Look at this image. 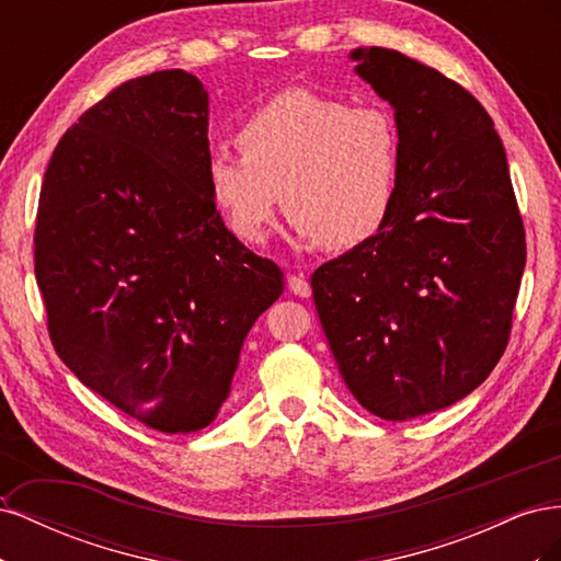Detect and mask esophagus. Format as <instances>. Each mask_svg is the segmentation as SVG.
Masks as SVG:
<instances>
[{
  "label": "esophagus",
  "instance_id": "1",
  "mask_svg": "<svg viewBox=\"0 0 561 561\" xmlns=\"http://www.w3.org/2000/svg\"><path fill=\"white\" fill-rule=\"evenodd\" d=\"M287 287H290V293L297 297H311V285H309V278L304 274L287 278Z\"/></svg>",
  "mask_w": 561,
  "mask_h": 561
}]
</instances>
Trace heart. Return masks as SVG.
<instances>
[{
	"label": "heart",
	"mask_w": 561,
	"mask_h": 561,
	"mask_svg": "<svg viewBox=\"0 0 561 561\" xmlns=\"http://www.w3.org/2000/svg\"><path fill=\"white\" fill-rule=\"evenodd\" d=\"M236 145L210 151L206 180L241 241L262 239L278 192L293 229L330 250L371 241L393 213L400 135L383 107L287 89L243 118Z\"/></svg>",
	"instance_id": "heart-1"
}]
</instances>
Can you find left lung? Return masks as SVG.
<instances>
[{
	"label": "left lung",
	"mask_w": 561,
	"mask_h": 561,
	"mask_svg": "<svg viewBox=\"0 0 561 561\" xmlns=\"http://www.w3.org/2000/svg\"><path fill=\"white\" fill-rule=\"evenodd\" d=\"M396 110L398 194L375 239L316 268L339 375L367 412L407 421L466 398L501 360L526 262L505 149L461 83L400 50H353Z\"/></svg>",
	"instance_id": "8db88e82"
}]
</instances>
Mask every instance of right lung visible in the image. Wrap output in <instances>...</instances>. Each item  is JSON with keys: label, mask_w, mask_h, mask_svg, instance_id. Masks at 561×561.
<instances>
[{"label": "right lung", "mask_w": 561, "mask_h": 561, "mask_svg": "<svg viewBox=\"0 0 561 561\" xmlns=\"http://www.w3.org/2000/svg\"><path fill=\"white\" fill-rule=\"evenodd\" d=\"M208 93L182 70L118 83L65 130L42 182L35 274L60 360L165 435L210 426L276 262L225 227L208 190Z\"/></svg>", "instance_id": "add662e5"}]
</instances>
